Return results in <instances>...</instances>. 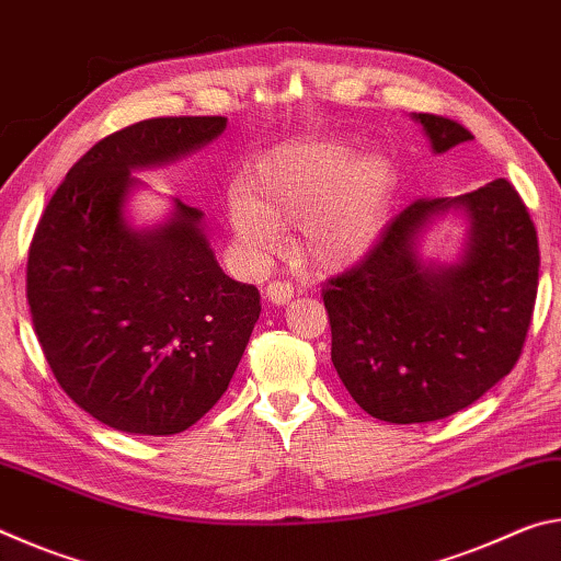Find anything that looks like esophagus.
Here are the masks:
<instances>
[{"label":"esophagus","mask_w":561,"mask_h":561,"mask_svg":"<svg viewBox=\"0 0 561 561\" xmlns=\"http://www.w3.org/2000/svg\"><path fill=\"white\" fill-rule=\"evenodd\" d=\"M264 297H267L272 304H289L294 299V287L289 282H282V279H274L267 284V289H264Z\"/></svg>","instance_id":"obj_1"}]
</instances>
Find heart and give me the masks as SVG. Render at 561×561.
<instances>
[{
  "label": "heart",
  "instance_id": "heart-1",
  "mask_svg": "<svg viewBox=\"0 0 561 561\" xmlns=\"http://www.w3.org/2000/svg\"><path fill=\"white\" fill-rule=\"evenodd\" d=\"M398 175L383 150L336 136L287 140L262 153L227 190V227L247 260L262 262L299 227V250L319 270L364 260L381 240Z\"/></svg>",
  "mask_w": 561,
  "mask_h": 561
}]
</instances>
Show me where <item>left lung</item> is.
<instances>
[{"label": "left lung", "instance_id": "obj_1", "mask_svg": "<svg viewBox=\"0 0 561 561\" xmlns=\"http://www.w3.org/2000/svg\"><path fill=\"white\" fill-rule=\"evenodd\" d=\"M435 156L472 140L411 113ZM460 214L453 263L423 261L424 232ZM539 279L535 225L505 178L458 197L415 201L354 270L327 282L331 360L351 398L386 423H431L472 405L517 364Z\"/></svg>", "mask_w": 561, "mask_h": 561}]
</instances>
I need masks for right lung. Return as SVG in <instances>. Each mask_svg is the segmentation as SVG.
<instances>
[{"label": "right lung", "mask_w": 561, "mask_h": 561, "mask_svg": "<svg viewBox=\"0 0 561 561\" xmlns=\"http://www.w3.org/2000/svg\"><path fill=\"white\" fill-rule=\"evenodd\" d=\"M222 116L150 118L99 140L46 205L26 297L56 381L96 421L175 435L220 401L257 324L252 284L227 277L203 213L170 201L136 227V170L175 163L222 136Z\"/></svg>", "instance_id": "obj_1"}]
</instances>
